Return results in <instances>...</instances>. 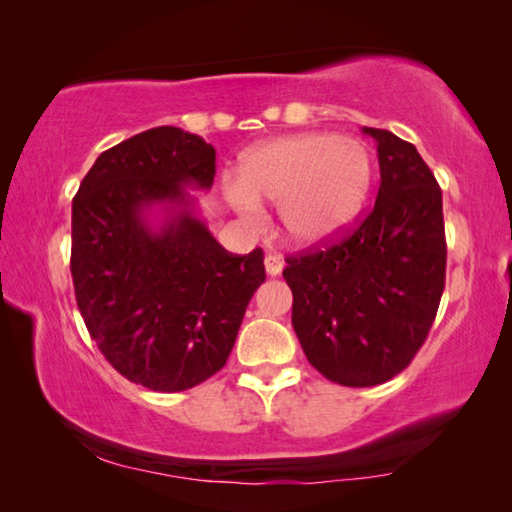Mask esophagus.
<instances>
[{"mask_svg": "<svg viewBox=\"0 0 512 512\" xmlns=\"http://www.w3.org/2000/svg\"><path fill=\"white\" fill-rule=\"evenodd\" d=\"M264 266H266V273L271 275V277H275V275H280V273H282V268H284V259H282V257H277V255H266V259H264Z\"/></svg>", "mask_w": 512, "mask_h": 512, "instance_id": "obj_1", "label": "esophagus"}]
</instances>
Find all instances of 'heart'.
<instances>
[{
    "mask_svg": "<svg viewBox=\"0 0 512 512\" xmlns=\"http://www.w3.org/2000/svg\"><path fill=\"white\" fill-rule=\"evenodd\" d=\"M375 164L359 140L334 133H296L257 144L241 155L228 198L237 210L280 205L291 244L323 246L350 228L368 201Z\"/></svg>",
    "mask_w": 512,
    "mask_h": 512,
    "instance_id": "1",
    "label": "heart"
}]
</instances>
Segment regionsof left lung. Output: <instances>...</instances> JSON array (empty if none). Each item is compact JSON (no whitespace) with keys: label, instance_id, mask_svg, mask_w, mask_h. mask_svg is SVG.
Segmentation results:
<instances>
[{"label":"left lung","instance_id":"8db88e82","mask_svg":"<svg viewBox=\"0 0 512 512\" xmlns=\"http://www.w3.org/2000/svg\"><path fill=\"white\" fill-rule=\"evenodd\" d=\"M377 142L381 185L372 212L341 241L291 255L282 275L307 359L336 384L363 388L413 361L445 289L443 192L413 144L363 128Z\"/></svg>","mask_w":512,"mask_h":512}]
</instances>
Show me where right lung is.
<instances>
[{"label":"right lung","mask_w":512,"mask_h":512,"mask_svg":"<svg viewBox=\"0 0 512 512\" xmlns=\"http://www.w3.org/2000/svg\"><path fill=\"white\" fill-rule=\"evenodd\" d=\"M216 151L158 126L103 151L72 203L76 305L103 357L128 381L187 391L230 357L266 280L264 253L232 255L187 192L210 189Z\"/></svg>","instance_id":"add662e5"}]
</instances>
